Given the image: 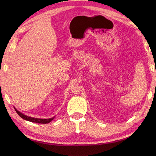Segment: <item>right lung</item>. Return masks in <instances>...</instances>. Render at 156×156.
Returning <instances> with one entry per match:
<instances>
[{"label": "right lung", "mask_w": 156, "mask_h": 156, "mask_svg": "<svg viewBox=\"0 0 156 156\" xmlns=\"http://www.w3.org/2000/svg\"><path fill=\"white\" fill-rule=\"evenodd\" d=\"M15 111L16 112V113H17L22 119H25V120H26V121H31V122H37V123H41V124H46V123H48V122H51L53 120V119H54V117L49 118V119H39V118H34V117H28V116L23 114V113H21V112H19V111L16 110L15 108Z\"/></svg>", "instance_id": "obj_1"}]
</instances>
